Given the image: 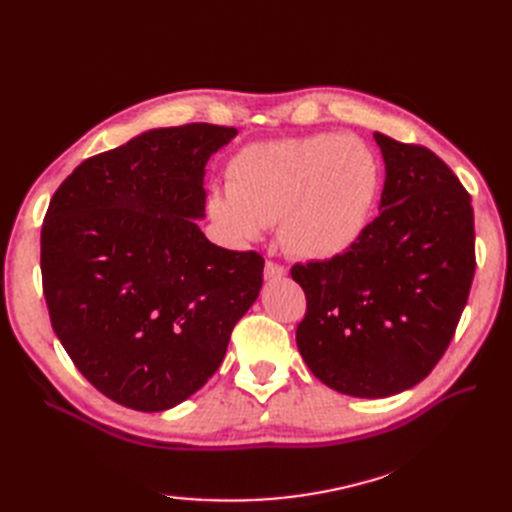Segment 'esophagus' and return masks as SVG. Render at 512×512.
Wrapping results in <instances>:
<instances>
[{"label": "esophagus", "mask_w": 512, "mask_h": 512, "mask_svg": "<svg viewBox=\"0 0 512 512\" xmlns=\"http://www.w3.org/2000/svg\"><path fill=\"white\" fill-rule=\"evenodd\" d=\"M286 275V267L277 265L273 260L265 262V280H280V277Z\"/></svg>", "instance_id": "1"}]
</instances>
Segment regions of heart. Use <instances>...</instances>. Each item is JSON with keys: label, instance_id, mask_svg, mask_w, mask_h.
<instances>
[{"label": "heart", "instance_id": "b5f03b06", "mask_svg": "<svg viewBox=\"0 0 512 512\" xmlns=\"http://www.w3.org/2000/svg\"><path fill=\"white\" fill-rule=\"evenodd\" d=\"M378 188L376 153L359 138L322 132L239 151L228 188L213 190L209 211L237 241H254L280 222L292 256L324 260L363 235Z\"/></svg>", "mask_w": 512, "mask_h": 512}]
</instances>
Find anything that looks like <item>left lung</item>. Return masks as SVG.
<instances>
[{
	"label": "left lung",
	"instance_id": "1",
	"mask_svg": "<svg viewBox=\"0 0 512 512\" xmlns=\"http://www.w3.org/2000/svg\"><path fill=\"white\" fill-rule=\"evenodd\" d=\"M380 213L344 254L290 269L307 299L297 346L312 374L352 397H391L431 374L474 280L470 194L436 153L374 132Z\"/></svg>",
	"mask_w": 512,
	"mask_h": 512
}]
</instances>
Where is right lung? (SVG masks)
<instances>
[{
    "mask_svg": "<svg viewBox=\"0 0 512 512\" xmlns=\"http://www.w3.org/2000/svg\"><path fill=\"white\" fill-rule=\"evenodd\" d=\"M235 128L149 130L87 158L59 185L40 235L53 331L117 404L162 412L218 371L262 286L265 258L211 243L205 164Z\"/></svg>",
    "mask_w": 512,
    "mask_h": 512,
    "instance_id": "obj_1",
    "label": "right lung"
}]
</instances>
